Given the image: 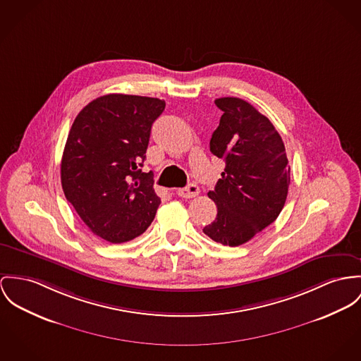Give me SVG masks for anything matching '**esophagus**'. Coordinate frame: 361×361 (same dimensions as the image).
<instances>
[{"mask_svg": "<svg viewBox=\"0 0 361 361\" xmlns=\"http://www.w3.org/2000/svg\"><path fill=\"white\" fill-rule=\"evenodd\" d=\"M199 192H200V190H199V187H197L196 184H190L188 187L181 188V190H178V191H177L178 196H181V197H187V199H191V197L197 196Z\"/></svg>", "mask_w": 361, "mask_h": 361, "instance_id": "34e87169", "label": "esophagus"}]
</instances>
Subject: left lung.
I'll return each instance as SVG.
<instances>
[{
    "instance_id": "obj_1",
    "label": "left lung",
    "mask_w": 361,
    "mask_h": 361,
    "mask_svg": "<svg viewBox=\"0 0 361 361\" xmlns=\"http://www.w3.org/2000/svg\"><path fill=\"white\" fill-rule=\"evenodd\" d=\"M214 103L224 114L210 151L225 161V169L207 194L217 204V217L203 232L236 247L278 219L288 192L290 166L283 140L265 115L239 97Z\"/></svg>"
}]
</instances>
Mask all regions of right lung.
<instances>
[{
	"instance_id": "add662e5",
	"label": "right lung",
	"mask_w": 361,
	"mask_h": 361,
	"mask_svg": "<svg viewBox=\"0 0 361 361\" xmlns=\"http://www.w3.org/2000/svg\"><path fill=\"white\" fill-rule=\"evenodd\" d=\"M165 106L155 97L111 93L85 106L70 129L63 192L85 225L110 243L137 238L155 219L161 199L154 176L139 167Z\"/></svg>"
}]
</instances>
